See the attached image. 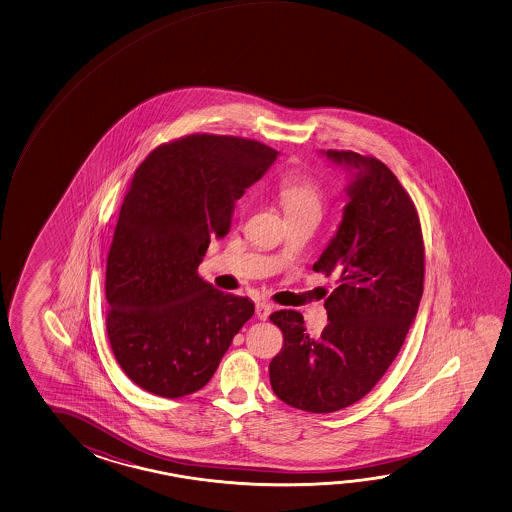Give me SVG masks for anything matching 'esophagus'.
Masks as SVG:
<instances>
[{
    "label": "esophagus",
    "mask_w": 512,
    "mask_h": 512,
    "mask_svg": "<svg viewBox=\"0 0 512 512\" xmlns=\"http://www.w3.org/2000/svg\"><path fill=\"white\" fill-rule=\"evenodd\" d=\"M270 312H272V305H270L269 301H258L256 303V316L260 317V319H269Z\"/></svg>",
    "instance_id": "obj_1"
}]
</instances>
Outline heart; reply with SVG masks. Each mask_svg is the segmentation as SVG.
<instances>
[{
	"instance_id": "1",
	"label": "heart",
	"mask_w": 512,
	"mask_h": 512,
	"mask_svg": "<svg viewBox=\"0 0 512 512\" xmlns=\"http://www.w3.org/2000/svg\"><path fill=\"white\" fill-rule=\"evenodd\" d=\"M279 202L287 218L301 216V214H319L323 211L325 195L323 187L319 186L316 178L307 173H290L281 178L278 186ZM247 207V202H243Z\"/></svg>"
}]
</instances>
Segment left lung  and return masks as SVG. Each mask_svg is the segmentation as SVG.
I'll return each instance as SVG.
<instances>
[{"mask_svg":"<svg viewBox=\"0 0 512 512\" xmlns=\"http://www.w3.org/2000/svg\"><path fill=\"white\" fill-rule=\"evenodd\" d=\"M323 155L352 175L343 220L314 263L316 272L339 276L325 301L328 325L314 337L296 310L270 316L283 332L269 366L272 390L310 413L348 408L372 391L399 354L424 290V242L406 189L375 157Z\"/></svg>","mask_w":512,"mask_h":512,"instance_id":"left-lung-1","label":"left lung"}]
</instances>
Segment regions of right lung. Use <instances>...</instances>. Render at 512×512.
Segmentation results:
<instances>
[{
    "mask_svg": "<svg viewBox=\"0 0 512 512\" xmlns=\"http://www.w3.org/2000/svg\"><path fill=\"white\" fill-rule=\"evenodd\" d=\"M276 157L258 140L204 133L158 146L135 171L106 261V332L142 390L178 399L204 388L254 314L196 269Z\"/></svg>",
    "mask_w": 512,
    "mask_h": 512,
    "instance_id": "1",
    "label": "right lung"
}]
</instances>
